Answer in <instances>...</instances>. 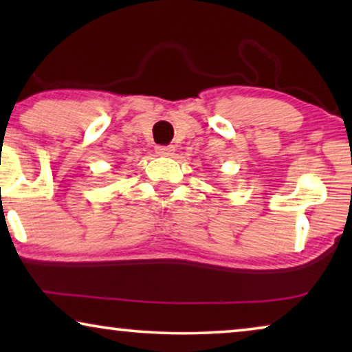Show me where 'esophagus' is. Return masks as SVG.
Wrapping results in <instances>:
<instances>
[{
    "label": "esophagus",
    "instance_id": "esophagus-1",
    "mask_svg": "<svg viewBox=\"0 0 352 352\" xmlns=\"http://www.w3.org/2000/svg\"><path fill=\"white\" fill-rule=\"evenodd\" d=\"M155 152L162 157H171L175 153V147L173 146H157Z\"/></svg>",
    "mask_w": 352,
    "mask_h": 352
}]
</instances>
